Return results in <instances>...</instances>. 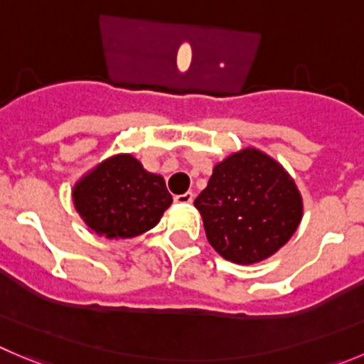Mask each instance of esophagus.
Listing matches in <instances>:
<instances>
[{"instance_id":"1","label":"esophagus","mask_w":364,"mask_h":364,"mask_svg":"<svg viewBox=\"0 0 364 364\" xmlns=\"http://www.w3.org/2000/svg\"><path fill=\"white\" fill-rule=\"evenodd\" d=\"M193 200H195V195H193L191 191L184 193V195H176L175 196V202L182 203V205H188V203H191Z\"/></svg>"}]
</instances>
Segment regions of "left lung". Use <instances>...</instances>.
<instances>
[{
  "label": "left lung",
  "mask_w": 364,
  "mask_h": 364,
  "mask_svg": "<svg viewBox=\"0 0 364 364\" xmlns=\"http://www.w3.org/2000/svg\"><path fill=\"white\" fill-rule=\"evenodd\" d=\"M195 207L210 247L236 264H254L275 254L295 234L304 213L295 180L255 148L218 162Z\"/></svg>",
  "instance_id": "1"
}]
</instances>
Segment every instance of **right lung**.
I'll return each instance as SVG.
<instances>
[{"label": "right lung", "instance_id": "add662e5", "mask_svg": "<svg viewBox=\"0 0 364 364\" xmlns=\"http://www.w3.org/2000/svg\"><path fill=\"white\" fill-rule=\"evenodd\" d=\"M171 202L164 178L146 171L130 154L105 159L73 188L76 213L109 240L136 237L154 228Z\"/></svg>", "mask_w": 364, "mask_h": 364}]
</instances>
